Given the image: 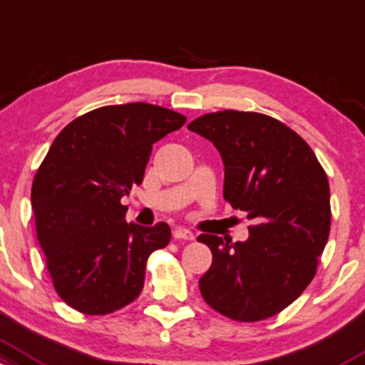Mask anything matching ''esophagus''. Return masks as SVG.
I'll list each match as a JSON object with an SVG mask.
<instances>
[{
    "label": "esophagus",
    "mask_w": 365,
    "mask_h": 365,
    "mask_svg": "<svg viewBox=\"0 0 365 365\" xmlns=\"http://www.w3.org/2000/svg\"><path fill=\"white\" fill-rule=\"evenodd\" d=\"M173 237L175 239H183V241H192V239H194V234H192L189 228L176 227L173 230Z\"/></svg>",
    "instance_id": "esophagus-1"
}]
</instances>
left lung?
Instances as JSON below:
<instances>
[{"label": "left lung", "instance_id": "8db88e82", "mask_svg": "<svg viewBox=\"0 0 365 365\" xmlns=\"http://www.w3.org/2000/svg\"><path fill=\"white\" fill-rule=\"evenodd\" d=\"M187 128L216 147L225 166L223 197L255 222L242 242L197 237L213 253L199 279L204 302L241 322L272 317L305 291L326 247V171L305 140L270 115L218 110Z\"/></svg>", "mask_w": 365, "mask_h": 365}]
</instances>
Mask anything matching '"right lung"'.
<instances>
[{
    "label": "right lung",
    "instance_id": "1",
    "mask_svg": "<svg viewBox=\"0 0 365 365\" xmlns=\"http://www.w3.org/2000/svg\"><path fill=\"white\" fill-rule=\"evenodd\" d=\"M185 115L133 102L95 109L67 124L34 176L36 232L57 293L88 315L133 302L152 251L168 246V223H126L121 199L140 185L152 145Z\"/></svg>",
    "mask_w": 365,
    "mask_h": 365
}]
</instances>
